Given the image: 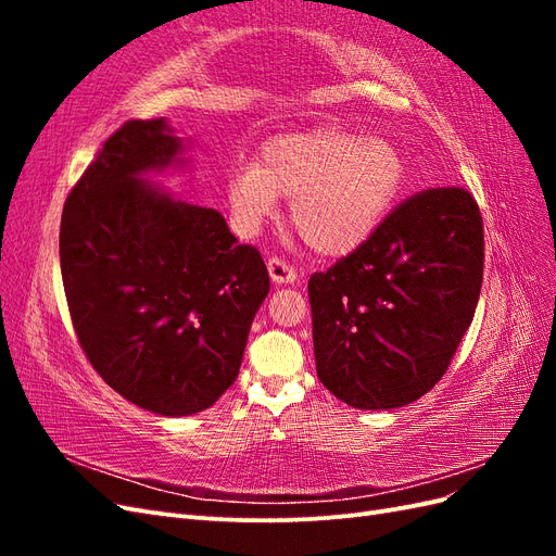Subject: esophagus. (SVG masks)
<instances>
[{
	"label": "esophagus",
	"instance_id": "esophagus-1",
	"mask_svg": "<svg viewBox=\"0 0 556 556\" xmlns=\"http://www.w3.org/2000/svg\"><path fill=\"white\" fill-rule=\"evenodd\" d=\"M266 266H268V276H271L276 285H294L299 278L294 268L280 257H268Z\"/></svg>",
	"mask_w": 556,
	"mask_h": 556
}]
</instances>
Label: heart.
<instances>
[{
  "label": "heart",
  "instance_id": "b5f03b06",
  "mask_svg": "<svg viewBox=\"0 0 556 556\" xmlns=\"http://www.w3.org/2000/svg\"><path fill=\"white\" fill-rule=\"evenodd\" d=\"M406 178L394 141L343 127H315L268 139L257 164L233 166L227 199L243 231H255L292 199L290 217L311 250L343 257L390 213Z\"/></svg>",
  "mask_w": 556,
  "mask_h": 556
}]
</instances>
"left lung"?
<instances>
[{
    "instance_id": "left-lung-1",
    "label": "left lung",
    "mask_w": 556,
    "mask_h": 556,
    "mask_svg": "<svg viewBox=\"0 0 556 556\" xmlns=\"http://www.w3.org/2000/svg\"><path fill=\"white\" fill-rule=\"evenodd\" d=\"M482 215L464 188L399 204L308 280L317 378L359 410L417 401L443 378L482 288Z\"/></svg>"
}]
</instances>
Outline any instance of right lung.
Listing matches in <instances>:
<instances>
[{
    "mask_svg": "<svg viewBox=\"0 0 556 556\" xmlns=\"http://www.w3.org/2000/svg\"><path fill=\"white\" fill-rule=\"evenodd\" d=\"M164 117L106 139L64 201L60 266L78 343L106 384L143 410L211 408L239 376L268 294L260 252L225 217L146 174L182 164Z\"/></svg>",
    "mask_w": 556,
    "mask_h": 556,
    "instance_id": "obj_1",
    "label": "right lung"
}]
</instances>
